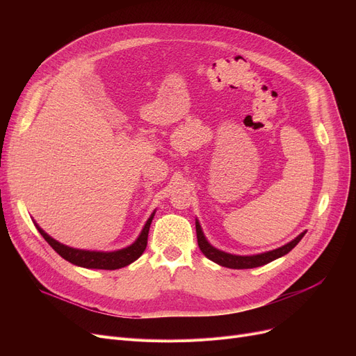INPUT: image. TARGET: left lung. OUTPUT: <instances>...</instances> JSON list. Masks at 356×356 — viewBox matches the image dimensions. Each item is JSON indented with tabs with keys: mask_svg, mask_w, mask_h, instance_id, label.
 <instances>
[{
	"mask_svg": "<svg viewBox=\"0 0 356 356\" xmlns=\"http://www.w3.org/2000/svg\"><path fill=\"white\" fill-rule=\"evenodd\" d=\"M306 232H302L298 235L296 239H293L289 244H286L284 247H280L277 250L264 252V254H258V255H247V257H242V255H232V254H227L223 251H219L216 248H213L209 242L207 241V238L203 236V232L200 229V225L196 222V235H197V245L200 248V251L207 255L211 261L213 263L222 266V267H227V268H234V270H244V268H255V267H261V266H266L271 261L283 257L286 254H289L298 242L302 241V238L305 236Z\"/></svg>",
	"mask_w": 356,
	"mask_h": 356,
	"instance_id": "left-lung-1",
	"label": "left lung"
}]
</instances>
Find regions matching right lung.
Instances as JSON below:
<instances>
[{"instance_id":"1","label":"right lung","mask_w":356,"mask_h":356,"mask_svg":"<svg viewBox=\"0 0 356 356\" xmlns=\"http://www.w3.org/2000/svg\"><path fill=\"white\" fill-rule=\"evenodd\" d=\"M153 216H149L147 220L145 227L143 228L138 239L134 242L133 245H129L124 250L114 251V252H97V251H85V250H76V248H70L66 247L60 242L53 239L49 236L39 225H35L37 231L42 234V236L49 242V245L58 252L62 258H65L69 263L85 267V268H97V270H117L122 268L134 261L144 252L147 247V238H148V231L149 225H152Z\"/></svg>"}]
</instances>
